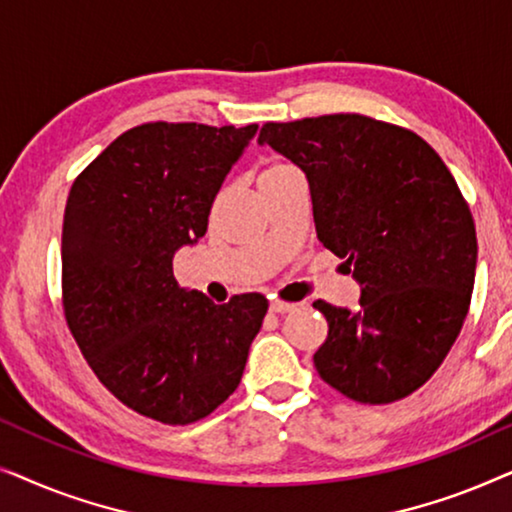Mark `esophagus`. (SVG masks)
Returning a JSON list of instances; mask_svg holds the SVG:
<instances>
[{"label": "esophagus", "mask_w": 512, "mask_h": 512, "mask_svg": "<svg viewBox=\"0 0 512 512\" xmlns=\"http://www.w3.org/2000/svg\"><path fill=\"white\" fill-rule=\"evenodd\" d=\"M296 303H284V300H272L270 303V312H275V314H286V312H293L296 310Z\"/></svg>", "instance_id": "esophagus-1"}]
</instances>
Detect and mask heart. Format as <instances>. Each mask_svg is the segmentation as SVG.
<instances>
[{"label":"heart","instance_id":"heart-1","mask_svg":"<svg viewBox=\"0 0 512 512\" xmlns=\"http://www.w3.org/2000/svg\"><path fill=\"white\" fill-rule=\"evenodd\" d=\"M291 172H296V167H293L291 163H284V160H272V163L265 165L261 174H258V186H265V184H270V181L282 179Z\"/></svg>","mask_w":512,"mask_h":512}]
</instances>
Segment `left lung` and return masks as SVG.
Here are the masks:
<instances>
[{"mask_svg":"<svg viewBox=\"0 0 512 512\" xmlns=\"http://www.w3.org/2000/svg\"><path fill=\"white\" fill-rule=\"evenodd\" d=\"M258 142L307 174L319 242L361 284L356 312L314 303L328 321L319 377L356 403L410 396L471 307L478 237L452 172L412 130L363 114L265 123Z\"/></svg>","mask_w":512,"mask_h":512,"instance_id":"obj_1","label":"left lung"}]
</instances>
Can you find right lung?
Segmentation results:
<instances>
[{
  "instance_id": "obj_1",
  "label": "right lung",
  "mask_w": 512,
  "mask_h": 512,
  "mask_svg": "<svg viewBox=\"0 0 512 512\" xmlns=\"http://www.w3.org/2000/svg\"><path fill=\"white\" fill-rule=\"evenodd\" d=\"M256 125L142 123L69 191L62 310L81 354L123 405L184 426L237 389L268 312L261 293L214 305L179 289L174 251L207 233L214 198Z\"/></svg>"
}]
</instances>
